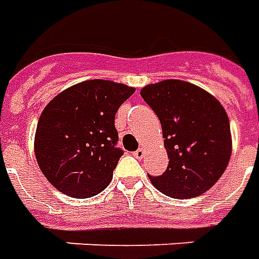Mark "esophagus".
<instances>
[{
  "label": "esophagus",
  "mask_w": 259,
  "mask_h": 259,
  "mask_svg": "<svg viewBox=\"0 0 259 259\" xmlns=\"http://www.w3.org/2000/svg\"><path fill=\"white\" fill-rule=\"evenodd\" d=\"M134 156L137 157V159H142L145 156V149L144 148H139V149H137L135 152H134Z\"/></svg>",
  "instance_id": "34e87169"
}]
</instances>
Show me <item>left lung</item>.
Returning <instances> with one entry per match:
<instances>
[{
	"label": "left lung",
	"instance_id": "1",
	"mask_svg": "<svg viewBox=\"0 0 259 259\" xmlns=\"http://www.w3.org/2000/svg\"><path fill=\"white\" fill-rule=\"evenodd\" d=\"M141 96L160 120L168 156L166 171L149 176L152 184L177 199L202 195L225 173L232 155L223 106L206 91L179 79L145 86Z\"/></svg>",
	"mask_w": 259,
	"mask_h": 259
}]
</instances>
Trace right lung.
<instances>
[{"label":"right lung","instance_id":"obj_1","mask_svg":"<svg viewBox=\"0 0 259 259\" xmlns=\"http://www.w3.org/2000/svg\"><path fill=\"white\" fill-rule=\"evenodd\" d=\"M135 88L92 79L71 86L46 106L34 135V155L58 191L91 198L113 179L124 150L117 148V110Z\"/></svg>","mask_w":259,"mask_h":259}]
</instances>
